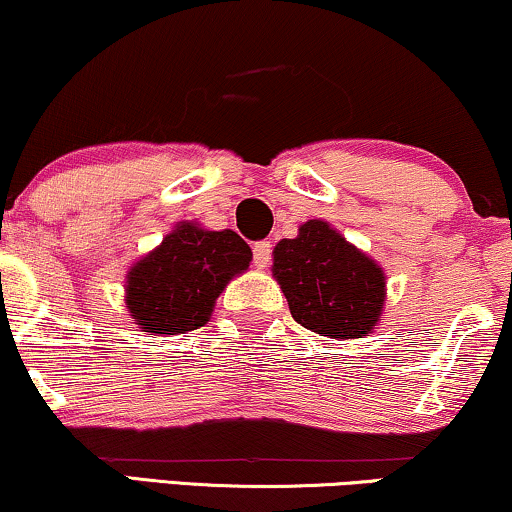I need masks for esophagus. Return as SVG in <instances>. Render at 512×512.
<instances>
[{
    "instance_id": "34e87169",
    "label": "esophagus",
    "mask_w": 512,
    "mask_h": 512,
    "mask_svg": "<svg viewBox=\"0 0 512 512\" xmlns=\"http://www.w3.org/2000/svg\"><path fill=\"white\" fill-rule=\"evenodd\" d=\"M272 256V244L270 242H256L254 244V263L256 268H268Z\"/></svg>"
}]
</instances>
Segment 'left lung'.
I'll return each mask as SVG.
<instances>
[{"label":"left lung","mask_w":512,"mask_h":512,"mask_svg":"<svg viewBox=\"0 0 512 512\" xmlns=\"http://www.w3.org/2000/svg\"><path fill=\"white\" fill-rule=\"evenodd\" d=\"M272 275L301 327L329 338H362L376 329L386 275L327 221L313 218L294 240L277 244Z\"/></svg>","instance_id":"obj_1"}]
</instances>
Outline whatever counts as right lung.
<instances>
[{
	"label": "right lung",
	"mask_w": 512,
	"mask_h": 512,
	"mask_svg": "<svg viewBox=\"0 0 512 512\" xmlns=\"http://www.w3.org/2000/svg\"><path fill=\"white\" fill-rule=\"evenodd\" d=\"M251 249L237 232L178 223L126 275V308L152 336L204 327L216 298L249 268Z\"/></svg>",
	"instance_id": "add662e5"
}]
</instances>
